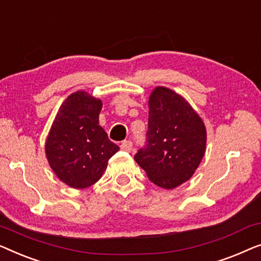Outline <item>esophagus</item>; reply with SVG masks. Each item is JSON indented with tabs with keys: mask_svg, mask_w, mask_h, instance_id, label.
Wrapping results in <instances>:
<instances>
[{
	"mask_svg": "<svg viewBox=\"0 0 261 261\" xmlns=\"http://www.w3.org/2000/svg\"><path fill=\"white\" fill-rule=\"evenodd\" d=\"M120 149L124 150V151L130 152L131 149H132V142L131 141H124V142H122V144H120Z\"/></svg>",
	"mask_w": 261,
	"mask_h": 261,
	"instance_id": "1",
	"label": "esophagus"
}]
</instances>
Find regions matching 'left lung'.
I'll return each instance as SVG.
<instances>
[{
	"label": "left lung",
	"mask_w": 261,
	"mask_h": 261,
	"mask_svg": "<svg viewBox=\"0 0 261 261\" xmlns=\"http://www.w3.org/2000/svg\"><path fill=\"white\" fill-rule=\"evenodd\" d=\"M207 134L188 101L167 87H156L149 98L145 145L135 155L150 181L172 189L188 181L204 155Z\"/></svg>",
	"instance_id": "left-lung-1"
}]
</instances>
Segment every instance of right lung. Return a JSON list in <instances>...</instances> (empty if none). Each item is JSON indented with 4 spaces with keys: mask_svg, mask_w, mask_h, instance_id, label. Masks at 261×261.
I'll return each mask as SVG.
<instances>
[{
    "mask_svg": "<svg viewBox=\"0 0 261 261\" xmlns=\"http://www.w3.org/2000/svg\"><path fill=\"white\" fill-rule=\"evenodd\" d=\"M101 100L78 91L59 109L46 141V156L56 175L75 189L94 185L119 150L99 125Z\"/></svg>",
    "mask_w": 261,
    "mask_h": 261,
    "instance_id": "right-lung-1",
    "label": "right lung"
}]
</instances>
